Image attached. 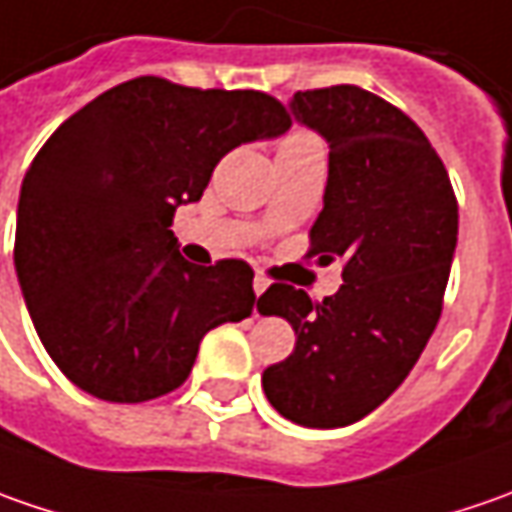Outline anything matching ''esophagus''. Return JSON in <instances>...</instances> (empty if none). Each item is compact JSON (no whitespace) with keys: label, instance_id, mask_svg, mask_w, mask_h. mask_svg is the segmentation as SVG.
I'll return each instance as SVG.
<instances>
[{"label":"esophagus","instance_id":"34e87169","mask_svg":"<svg viewBox=\"0 0 512 512\" xmlns=\"http://www.w3.org/2000/svg\"><path fill=\"white\" fill-rule=\"evenodd\" d=\"M267 285H270V279H267L265 273H256V276H253V290H256V296H262L267 290Z\"/></svg>","mask_w":512,"mask_h":512}]
</instances>
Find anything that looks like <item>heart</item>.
Returning <instances> with one entry per match:
<instances>
[{"instance_id": "1", "label": "heart", "mask_w": 512, "mask_h": 512, "mask_svg": "<svg viewBox=\"0 0 512 512\" xmlns=\"http://www.w3.org/2000/svg\"><path fill=\"white\" fill-rule=\"evenodd\" d=\"M305 148H322L319 136L307 128H287L279 139H276V153H293V150Z\"/></svg>"}]
</instances>
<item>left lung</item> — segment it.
<instances>
[{
    "label": "left lung",
    "mask_w": 512,
    "mask_h": 512,
    "mask_svg": "<svg viewBox=\"0 0 512 512\" xmlns=\"http://www.w3.org/2000/svg\"><path fill=\"white\" fill-rule=\"evenodd\" d=\"M293 116L330 145L325 207L307 256L342 262L322 302L273 282L265 316H285L296 347L262 373L267 402L305 427L364 419L407 379L439 325L459 236V202L422 128L356 85L299 90Z\"/></svg>",
    "instance_id": "8db88e82"
}]
</instances>
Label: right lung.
Instances as JSON below:
<instances>
[{
  "mask_svg": "<svg viewBox=\"0 0 512 512\" xmlns=\"http://www.w3.org/2000/svg\"><path fill=\"white\" fill-rule=\"evenodd\" d=\"M287 128L262 90L136 76L53 130L22 182L13 262L70 382L105 402L159 399L190 376L207 330L250 316L253 267L190 265L170 225L227 150Z\"/></svg>",
  "mask_w": 512,
  "mask_h": 512,
  "instance_id": "right-lung-1",
  "label": "right lung"
}]
</instances>
